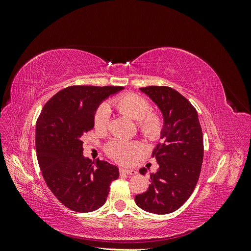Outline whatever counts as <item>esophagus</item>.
<instances>
[{
	"mask_svg": "<svg viewBox=\"0 0 251 251\" xmlns=\"http://www.w3.org/2000/svg\"><path fill=\"white\" fill-rule=\"evenodd\" d=\"M119 171H120L121 174H126V175H136V174H137V171L134 170V169H124V168H121Z\"/></svg>",
	"mask_w": 251,
	"mask_h": 251,
	"instance_id": "34e87169",
	"label": "esophagus"
}]
</instances>
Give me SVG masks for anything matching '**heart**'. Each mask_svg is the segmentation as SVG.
<instances>
[{
	"label": "heart",
	"instance_id": "obj_1",
	"mask_svg": "<svg viewBox=\"0 0 251 251\" xmlns=\"http://www.w3.org/2000/svg\"><path fill=\"white\" fill-rule=\"evenodd\" d=\"M115 108L118 112L137 121L138 131L150 141H155L160 137L164 121L160 114L151 111V104L146 98L133 93L123 94L114 98L108 104H102L97 109L94 116V126L100 131L108 127L110 120V108ZM141 150L138 141H127L114 138L105 146L108 155L119 162H130Z\"/></svg>",
	"mask_w": 251,
	"mask_h": 251
}]
</instances>
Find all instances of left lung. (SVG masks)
<instances>
[{
	"label": "left lung",
	"mask_w": 251,
	"mask_h": 251,
	"mask_svg": "<svg viewBox=\"0 0 251 251\" xmlns=\"http://www.w3.org/2000/svg\"><path fill=\"white\" fill-rule=\"evenodd\" d=\"M160 109L164 127L151 156L159 169L151 174L148 191L135 197L138 206L151 214L177 210L191 197L203 162V135L198 113L178 91L164 86L140 88ZM141 175L147 169L139 170Z\"/></svg>",
	"instance_id": "obj_1"
}]
</instances>
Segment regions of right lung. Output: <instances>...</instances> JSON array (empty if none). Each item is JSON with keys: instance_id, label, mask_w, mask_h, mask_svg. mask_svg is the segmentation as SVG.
<instances>
[{"instance_id": "1", "label": "right lung", "mask_w": 251, "mask_h": 251, "mask_svg": "<svg viewBox=\"0 0 251 251\" xmlns=\"http://www.w3.org/2000/svg\"><path fill=\"white\" fill-rule=\"evenodd\" d=\"M124 87L71 86L44 105L36 121L37 161L57 200L77 212L96 210L107 201L118 168L82 155L81 136L94 127L98 105Z\"/></svg>"}]
</instances>
